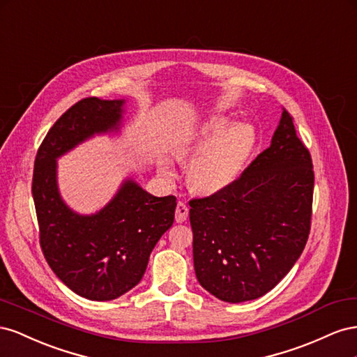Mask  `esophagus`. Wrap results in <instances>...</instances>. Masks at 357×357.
<instances>
[{"label": "esophagus", "mask_w": 357, "mask_h": 357, "mask_svg": "<svg viewBox=\"0 0 357 357\" xmlns=\"http://www.w3.org/2000/svg\"><path fill=\"white\" fill-rule=\"evenodd\" d=\"M188 218V206L184 202H178L176 211H175V220L176 222H184Z\"/></svg>", "instance_id": "obj_1"}]
</instances>
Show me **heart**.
<instances>
[{"label": "heart", "mask_w": 357, "mask_h": 357, "mask_svg": "<svg viewBox=\"0 0 357 357\" xmlns=\"http://www.w3.org/2000/svg\"><path fill=\"white\" fill-rule=\"evenodd\" d=\"M257 133L251 124L230 118L211 115L190 127L172 144V154L190 161L187 179L192 191L212 196L230 188L245 170L256 148ZM160 172L166 178L173 175L169 161H160Z\"/></svg>", "instance_id": "b5f03b06"}]
</instances>
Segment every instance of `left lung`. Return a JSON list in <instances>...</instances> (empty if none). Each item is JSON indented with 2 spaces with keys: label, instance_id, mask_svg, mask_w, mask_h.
<instances>
[{
  "label": "left lung",
  "instance_id": "obj_1",
  "mask_svg": "<svg viewBox=\"0 0 357 357\" xmlns=\"http://www.w3.org/2000/svg\"><path fill=\"white\" fill-rule=\"evenodd\" d=\"M314 170L282 109L271 146L226 191L190 200L200 286L220 301L257 299L286 277L308 241Z\"/></svg>",
  "mask_w": 357,
  "mask_h": 357
}]
</instances>
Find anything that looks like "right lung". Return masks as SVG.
<instances>
[{
    "label": "right lung",
    "instance_id": "add662e5",
    "mask_svg": "<svg viewBox=\"0 0 357 357\" xmlns=\"http://www.w3.org/2000/svg\"><path fill=\"white\" fill-rule=\"evenodd\" d=\"M126 100L77 101L47 131L33 175L40 247L66 286L89 301H112L137 286L149 254L175 220L176 197H155L126 179L105 208L91 215L61 199L56 158L94 135L118 131Z\"/></svg>",
    "mask_w": 357,
    "mask_h": 357
}]
</instances>
